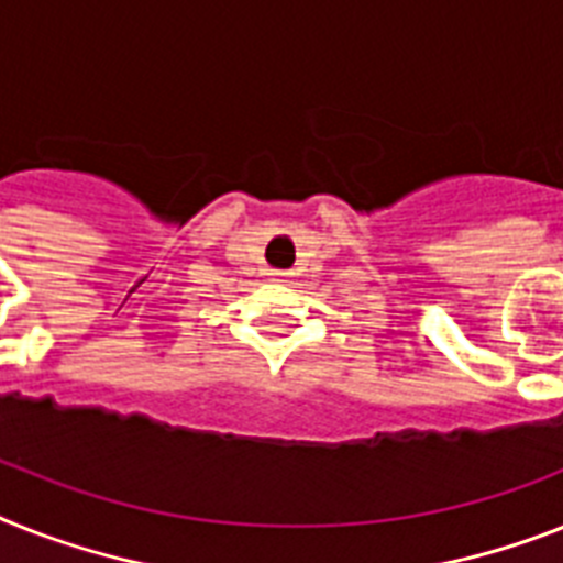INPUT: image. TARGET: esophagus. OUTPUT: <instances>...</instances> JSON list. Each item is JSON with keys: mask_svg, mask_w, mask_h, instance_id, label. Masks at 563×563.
Listing matches in <instances>:
<instances>
[{"mask_svg": "<svg viewBox=\"0 0 563 563\" xmlns=\"http://www.w3.org/2000/svg\"><path fill=\"white\" fill-rule=\"evenodd\" d=\"M273 276H278V278H282V276H287V273H282V271H276V273H273Z\"/></svg>", "mask_w": 563, "mask_h": 563, "instance_id": "34e87169", "label": "esophagus"}]
</instances>
